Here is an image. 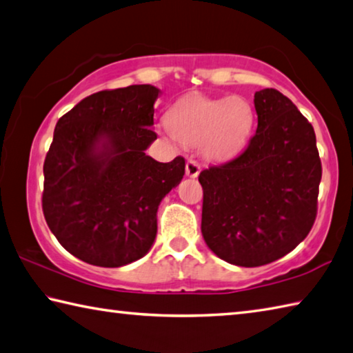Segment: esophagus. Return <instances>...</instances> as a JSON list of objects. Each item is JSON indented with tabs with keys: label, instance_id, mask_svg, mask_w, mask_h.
<instances>
[{
	"label": "esophagus",
	"instance_id": "obj_1",
	"mask_svg": "<svg viewBox=\"0 0 353 353\" xmlns=\"http://www.w3.org/2000/svg\"><path fill=\"white\" fill-rule=\"evenodd\" d=\"M185 171H187V176L194 179L199 176V172H201V165H199L196 160H188L187 166H185Z\"/></svg>",
	"mask_w": 353,
	"mask_h": 353
}]
</instances>
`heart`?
I'll use <instances>...</instances> for the list:
<instances>
[{"mask_svg":"<svg viewBox=\"0 0 353 353\" xmlns=\"http://www.w3.org/2000/svg\"><path fill=\"white\" fill-rule=\"evenodd\" d=\"M254 125V110L243 97L179 99L166 114L165 136L185 145H201L210 160H228L243 150Z\"/></svg>","mask_w":353,"mask_h":353,"instance_id":"b5f03b06","label":"heart"}]
</instances>
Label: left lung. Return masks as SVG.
<instances>
[{
  "label": "left lung",
  "instance_id": "1",
  "mask_svg": "<svg viewBox=\"0 0 353 353\" xmlns=\"http://www.w3.org/2000/svg\"><path fill=\"white\" fill-rule=\"evenodd\" d=\"M258 130L238 157L199 174L202 236L221 259L259 267L305 239L321 182L313 126L276 89L254 94Z\"/></svg>",
  "mask_w": 353,
  "mask_h": 353
}]
</instances>
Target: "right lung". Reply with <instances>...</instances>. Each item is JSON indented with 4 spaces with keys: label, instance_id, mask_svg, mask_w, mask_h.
Returning <instances> with one entry per match:
<instances>
[{
    "label": "right lung",
    "instance_id": "obj_1",
    "mask_svg": "<svg viewBox=\"0 0 353 353\" xmlns=\"http://www.w3.org/2000/svg\"><path fill=\"white\" fill-rule=\"evenodd\" d=\"M160 91L151 85L100 91L57 121L44 160L43 213L70 254L121 267L150 252L162 199L181 183L185 159L145 154Z\"/></svg>",
    "mask_w": 353,
    "mask_h": 353
}]
</instances>
